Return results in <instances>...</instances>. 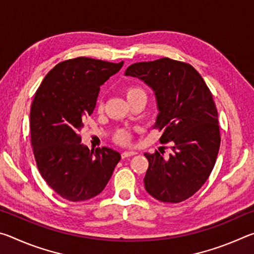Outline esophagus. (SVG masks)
Listing matches in <instances>:
<instances>
[{
  "label": "esophagus",
  "mask_w": 254,
  "mask_h": 254,
  "mask_svg": "<svg viewBox=\"0 0 254 254\" xmlns=\"http://www.w3.org/2000/svg\"><path fill=\"white\" fill-rule=\"evenodd\" d=\"M134 154H136L135 151H133V150H128V151H124V152L122 153V158L132 157V156H134Z\"/></svg>",
  "instance_id": "obj_1"
}]
</instances>
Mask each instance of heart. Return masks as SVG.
Segmentation results:
<instances>
[{"mask_svg":"<svg viewBox=\"0 0 254 254\" xmlns=\"http://www.w3.org/2000/svg\"><path fill=\"white\" fill-rule=\"evenodd\" d=\"M126 94H127V101L132 100L139 95H145L144 91L139 86H127L126 89ZM102 107V103H100V109ZM131 136H132V132L127 128H120L114 134V140L115 142H118L119 144H127L131 141Z\"/></svg>","mask_w":254,"mask_h":254,"instance_id":"obj_1","label":"heart"}]
</instances>
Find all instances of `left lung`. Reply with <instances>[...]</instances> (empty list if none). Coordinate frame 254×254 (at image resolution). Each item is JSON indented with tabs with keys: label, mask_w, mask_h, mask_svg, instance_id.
Returning a JSON list of instances; mask_svg holds the SVG:
<instances>
[{
	"label": "left lung",
	"mask_w": 254,
	"mask_h": 254,
	"mask_svg": "<svg viewBox=\"0 0 254 254\" xmlns=\"http://www.w3.org/2000/svg\"><path fill=\"white\" fill-rule=\"evenodd\" d=\"M152 88L159 114L154 127L160 143H169L168 158L145 152L149 168L144 187L163 203L191 197L209 177L221 144L217 110L209 88L194 67L170 58L135 63L126 70Z\"/></svg>",
	"instance_id": "obj_1"
}]
</instances>
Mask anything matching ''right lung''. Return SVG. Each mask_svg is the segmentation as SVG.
<instances>
[{
  "instance_id": "obj_1",
  "label": "right lung",
  "mask_w": 254,
  "mask_h": 254,
  "mask_svg": "<svg viewBox=\"0 0 254 254\" xmlns=\"http://www.w3.org/2000/svg\"><path fill=\"white\" fill-rule=\"evenodd\" d=\"M122 66L123 62L68 59L47 74L34 94L30 112L34 159L46 183L67 200L97 196L121 159L111 148L89 150L80 143L79 131L95 109L101 85Z\"/></svg>"
}]
</instances>
